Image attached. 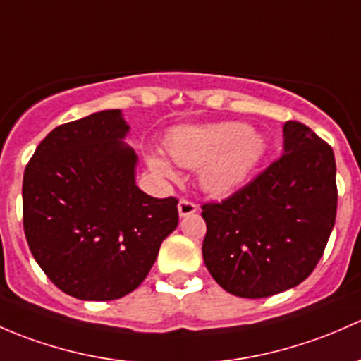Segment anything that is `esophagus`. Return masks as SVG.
Masks as SVG:
<instances>
[{
  "instance_id": "obj_1",
  "label": "esophagus",
  "mask_w": 361,
  "mask_h": 361,
  "mask_svg": "<svg viewBox=\"0 0 361 361\" xmlns=\"http://www.w3.org/2000/svg\"><path fill=\"white\" fill-rule=\"evenodd\" d=\"M198 212V207L195 205L192 202H188V200H180L179 202V215L180 217H188V215L195 214Z\"/></svg>"
}]
</instances>
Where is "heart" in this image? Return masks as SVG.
Segmentation results:
<instances>
[{"label": "heart", "mask_w": 361, "mask_h": 361, "mask_svg": "<svg viewBox=\"0 0 361 361\" xmlns=\"http://www.w3.org/2000/svg\"><path fill=\"white\" fill-rule=\"evenodd\" d=\"M169 154L177 165L200 169L203 191L224 196L247 182L266 153V140L259 132L240 121L191 126L172 133L166 142ZM151 170L165 180L176 177L163 156H151Z\"/></svg>", "instance_id": "1"}]
</instances>
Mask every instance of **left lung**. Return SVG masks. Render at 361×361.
<instances>
[{
    "label": "left lung",
    "mask_w": 361,
    "mask_h": 361,
    "mask_svg": "<svg viewBox=\"0 0 361 361\" xmlns=\"http://www.w3.org/2000/svg\"><path fill=\"white\" fill-rule=\"evenodd\" d=\"M203 261L233 295L261 299L297 287L336 224L332 147L299 121L283 125V154L221 203L202 207Z\"/></svg>",
    "instance_id": "8db88e82"
}]
</instances>
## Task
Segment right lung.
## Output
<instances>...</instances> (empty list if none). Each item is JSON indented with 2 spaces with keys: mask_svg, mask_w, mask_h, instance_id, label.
Instances as JSON below:
<instances>
[{
  "mask_svg": "<svg viewBox=\"0 0 361 361\" xmlns=\"http://www.w3.org/2000/svg\"><path fill=\"white\" fill-rule=\"evenodd\" d=\"M120 109L51 130L22 182L24 231L32 257L68 295L113 300L135 290L179 224L176 198L135 184V151Z\"/></svg>",
  "mask_w": 361,
  "mask_h": 361,
  "instance_id": "1",
  "label": "right lung"
}]
</instances>
